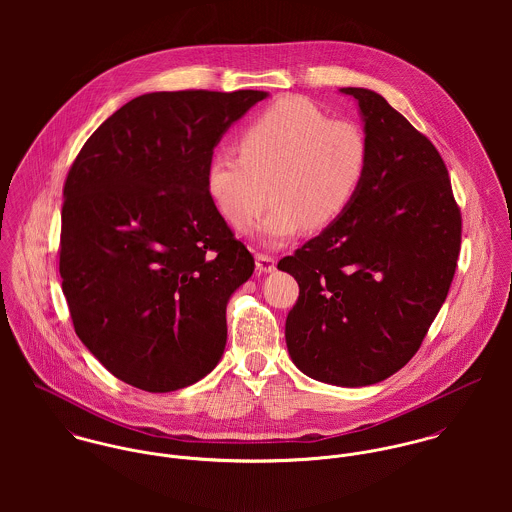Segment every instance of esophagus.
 I'll use <instances>...</instances> for the list:
<instances>
[{"mask_svg": "<svg viewBox=\"0 0 512 512\" xmlns=\"http://www.w3.org/2000/svg\"><path fill=\"white\" fill-rule=\"evenodd\" d=\"M256 270L262 274H270L276 270V258L268 254H256Z\"/></svg>", "mask_w": 512, "mask_h": 512, "instance_id": "esophagus-1", "label": "esophagus"}]
</instances>
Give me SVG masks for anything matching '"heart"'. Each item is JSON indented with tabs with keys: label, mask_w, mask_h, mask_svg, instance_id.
I'll return each instance as SVG.
<instances>
[{
	"label": "heart",
	"mask_w": 512,
	"mask_h": 512,
	"mask_svg": "<svg viewBox=\"0 0 512 512\" xmlns=\"http://www.w3.org/2000/svg\"><path fill=\"white\" fill-rule=\"evenodd\" d=\"M240 157L215 153L205 191L234 230L252 228L270 185L272 211L256 228L270 248L284 246L307 226L321 230L355 203L368 167L365 132L329 120L315 104L286 96L258 114L236 140Z\"/></svg>",
	"instance_id": "obj_1"
}]
</instances>
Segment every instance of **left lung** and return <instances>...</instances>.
<instances>
[{
	"label": "left lung",
	"instance_id": "obj_1",
	"mask_svg": "<svg viewBox=\"0 0 512 512\" xmlns=\"http://www.w3.org/2000/svg\"><path fill=\"white\" fill-rule=\"evenodd\" d=\"M359 104L368 167L351 209L278 268L299 284L286 345L309 378L370 386L406 365L436 319L457 266L461 215L445 163L378 92Z\"/></svg>",
	"mask_w": 512,
	"mask_h": 512
}]
</instances>
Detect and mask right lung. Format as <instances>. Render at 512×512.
I'll return each mask as SVG.
<instances>
[{
	"mask_svg": "<svg viewBox=\"0 0 512 512\" xmlns=\"http://www.w3.org/2000/svg\"><path fill=\"white\" fill-rule=\"evenodd\" d=\"M262 90L138 96L80 149L65 183L61 278L74 331L146 392L195 384L226 345V303L254 272L205 191L226 130Z\"/></svg>",
	"mask_w": 512,
	"mask_h": 512,
	"instance_id": "obj_1",
	"label": "right lung"
}]
</instances>
